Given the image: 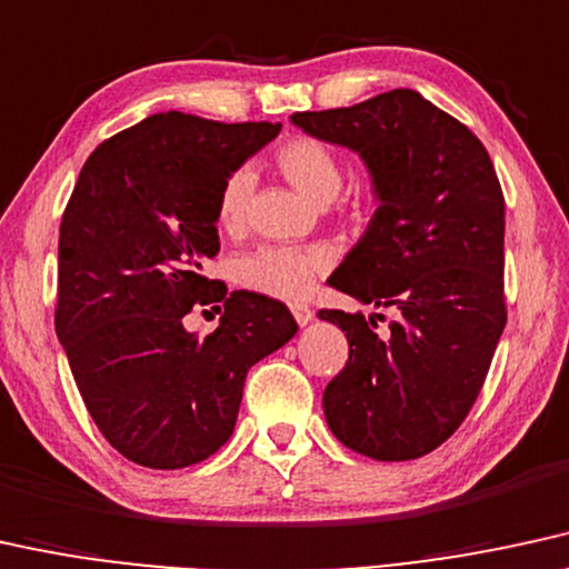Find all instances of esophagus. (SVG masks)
Returning a JSON list of instances; mask_svg holds the SVG:
<instances>
[{"label":"esophagus","mask_w":569,"mask_h":569,"mask_svg":"<svg viewBox=\"0 0 569 569\" xmlns=\"http://www.w3.org/2000/svg\"><path fill=\"white\" fill-rule=\"evenodd\" d=\"M291 315H293V320L299 322V326H307V322L315 318V312L307 305H291Z\"/></svg>","instance_id":"obj_1"}]
</instances>
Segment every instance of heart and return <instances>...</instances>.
<instances>
[{
    "label": "heart",
    "instance_id": "1",
    "mask_svg": "<svg viewBox=\"0 0 569 569\" xmlns=\"http://www.w3.org/2000/svg\"><path fill=\"white\" fill-rule=\"evenodd\" d=\"M272 164L293 189L307 199L328 204L338 197L343 183L341 160L336 149L315 136H289L272 149ZM254 176L249 170H233L222 178L218 199H214V218L226 231H239L247 222ZM370 191H355L349 199L351 210H365ZM330 251L326 247H297V243H264L254 251H247L236 260V280L247 289L276 299L305 297L312 280L326 272Z\"/></svg>",
    "mask_w": 569,
    "mask_h": 569
}]
</instances>
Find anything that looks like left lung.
Here are the masks:
<instances>
[{
  "label": "left lung",
  "instance_id": "8db88e82",
  "mask_svg": "<svg viewBox=\"0 0 569 569\" xmlns=\"http://www.w3.org/2000/svg\"><path fill=\"white\" fill-rule=\"evenodd\" d=\"M291 120L368 162L380 204L328 283L393 312L386 336L376 318L318 312L349 341L347 365L322 393L326 420L357 455L417 459L462 426L507 326L493 162L470 128L412 89Z\"/></svg>",
  "mask_w": 569,
  "mask_h": 569
}]
</instances>
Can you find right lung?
<instances>
[{
	"label": "right lung",
	"mask_w": 569,
	"mask_h": 569,
	"mask_svg": "<svg viewBox=\"0 0 569 569\" xmlns=\"http://www.w3.org/2000/svg\"><path fill=\"white\" fill-rule=\"evenodd\" d=\"M278 123L157 112L89 154L60 222L57 338L112 449L141 467L204 462L233 433L254 362L297 333L289 307L233 291L201 268L220 251L222 178ZM223 301L221 326L189 335L193 306ZM220 309V307H218Z\"/></svg>",
	"instance_id": "1"
}]
</instances>
